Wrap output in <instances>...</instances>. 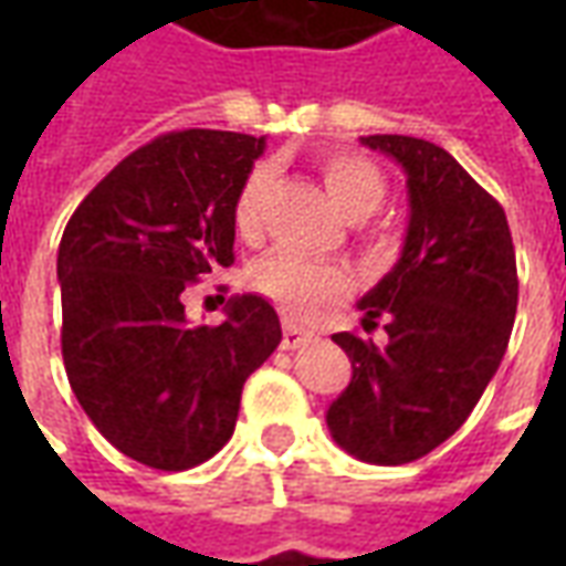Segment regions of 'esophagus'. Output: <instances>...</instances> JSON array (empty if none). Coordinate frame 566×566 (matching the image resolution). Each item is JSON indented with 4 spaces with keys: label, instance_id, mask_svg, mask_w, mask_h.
Here are the masks:
<instances>
[{
    "label": "esophagus",
    "instance_id": "esophagus-1",
    "mask_svg": "<svg viewBox=\"0 0 566 566\" xmlns=\"http://www.w3.org/2000/svg\"><path fill=\"white\" fill-rule=\"evenodd\" d=\"M306 343H312V333L303 331V327H296V324H291V321H284L282 348L294 352V348H300V345H306Z\"/></svg>",
    "mask_w": 566,
    "mask_h": 566
}]
</instances>
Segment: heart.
Returning a JSON list of instances; mask_svg holds the SVG:
<instances>
[{"label":"heart","mask_w":566,"mask_h":566,"mask_svg":"<svg viewBox=\"0 0 566 566\" xmlns=\"http://www.w3.org/2000/svg\"><path fill=\"white\" fill-rule=\"evenodd\" d=\"M321 175H324V185H327V193L336 202V209L352 221L369 218L385 199V178L364 157L327 154L321 160ZM266 187H270V169L258 166V169L248 172L239 193H235V227L248 239L260 233V211H263ZM373 248L376 251L388 248V239L376 235ZM251 284H254V291L270 296L284 315L312 318L327 300L343 294L345 275L336 266H324V263H315V260L300 258L294 251H272L251 270Z\"/></svg>","instance_id":"1"}]
</instances>
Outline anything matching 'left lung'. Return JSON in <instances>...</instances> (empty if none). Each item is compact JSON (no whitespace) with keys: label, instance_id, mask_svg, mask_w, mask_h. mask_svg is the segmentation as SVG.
I'll list each match as a JSON object with an SVG mask.
<instances>
[{"label":"left lung","instance_id":"obj_1","mask_svg":"<svg viewBox=\"0 0 566 566\" xmlns=\"http://www.w3.org/2000/svg\"><path fill=\"white\" fill-rule=\"evenodd\" d=\"M360 142L400 163L409 227L394 270L357 303L364 331L381 321L388 343L333 336L352 360V381L327 409V427L357 461L397 467L446 442L494 379L518 272L500 202L449 150L412 136Z\"/></svg>","mask_w":566,"mask_h":566}]
</instances>
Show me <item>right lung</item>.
<instances>
[{
    "instance_id": "obj_1",
    "label": "right lung",
    "mask_w": 566,
    "mask_h": 566,
    "mask_svg": "<svg viewBox=\"0 0 566 566\" xmlns=\"http://www.w3.org/2000/svg\"><path fill=\"white\" fill-rule=\"evenodd\" d=\"M266 142L185 129L133 150L69 218L56 279L63 364L81 409L117 451L190 470L233 437L242 385L282 343L270 300H227L190 324L181 294L233 263V202Z\"/></svg>"
}]
</instances>
